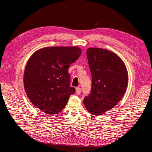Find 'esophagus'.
<instances>
[{"label":"esophagus","mask_w":152,"mask_h":152,"mask_svg":"<svg viewBox=\"0 0 152 152\" xmlns=\"http://www.w3.org/2000/svg\"><path fill=\"white\" fill-rule=\"evenodd\" d=\"M76 93L77 94V95H79L81 93V89L80 87H76Z\"/></svg>","instance_id":"34e87169"}]
</instances>
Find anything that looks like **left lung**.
Masks as SVG:
<instances>
[{
  "mask_svg": "<svg viewBox=\"0 0 152 152\" xmlns=\"http://www.w3.org/2000/svg\"><path fill=\"white\" fill-rule=\"evenodd\" d=\"M92 76L91 91L84 99L87 111L101 115L120 102L126 91V66L116 54L102 48H90L86 51Z\"/></svg>",
  "mask_w": 152,
  "mask_h": 152,
  "instance_id": "left-lung-1",
  "label": "left lung"
}]
</instances>
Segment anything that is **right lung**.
Masks as SVG:
<instances>
[{"mask_svg": "<svg viewBox=\"0 0 152 152\" xmlns=\"http://www.w3.org/2000/svg\"><path fill=\"white\" fill-rule=\"evenodd\" d=\"M82 50L74 47H45L31 55L23 77L26 94L35 107L49 115L65 108L75 89L70 87L68 69Z\"/></svg>", "mask_w": 152, "mask_h": 152, "instance_id": "add662e5", "label": "right lung"}]
</instances>
